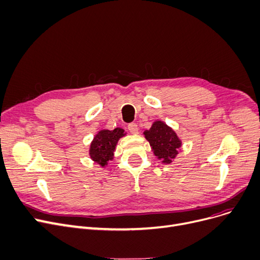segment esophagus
I'll return each mask as SVG.
<instances>
[{"label":"esophagus","instance_id":"34e87169","mask_svg":"<svg viewBox=\"0 0 260 260\" xmlns=\"http://www.w3.org/2000/svg\"><path fill=\"white\" fill-rule=\"evenodd\" d=\"M128 130H129L132 134H137V133L139 132V126H138V123H135V122L129 123V125H128Z\"/></svg>","mask_w":260,"mask_h":260}]
</instances>
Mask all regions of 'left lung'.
<instances>
[{
	"label": "left lung",
	"instance_id": "1",
	"mask_svg": "<svg viewBox=\"0 0 260 260\" xmlns=\"http://www.w3.org/2000/svg\"><path fill=\"white\" fill-rule=\"evenodd\" d=\"M144 134L157 158L162 159L164 163H171L181 147V141L176 132L164 122L155 121L152 127L146 130Z\"/></svg>",
	"mask_w": 260,
	"mask_h": 260
}]
</instances>
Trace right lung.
<instances>
[{
    "instance_id": "add662e5",
    "label": "right lung",
    "mask_w": 260,
    "mask_h": 260,
    "mask_svg": "<svg viewBox=\"0 0 260 260\" xmlns=\"http://www.w3.org/2000/svg\"><path fill=\"white\" fill-rule=\"evenodd\" d=\"M123 135V130L116 128L112 131L102 130L95 135L91 144L90 155L94 162L102 166L108 164V160L113 158L115 146Z\"/></svg>"
}]
</instances>
